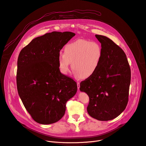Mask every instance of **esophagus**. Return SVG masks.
I'll return each mask as SVG.
<instances>
[{"instance_id":"1","label":"esophagus","mask_w":146,"mask_h":146,"mask_svg":"<svg viewBox=\"0 0 146 146\" xmlns=\"http://www.w3.org/2000/svg\"><path fill=\"white\" fill-rule=\"evenodd\" d=\"M77 85H78V89H80V82H77Z\"/></svg>"}]
</instances>
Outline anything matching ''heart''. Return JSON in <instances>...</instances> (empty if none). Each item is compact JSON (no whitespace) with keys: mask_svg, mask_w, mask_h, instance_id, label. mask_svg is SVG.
Segmentation results:
<instances>
[{"mask_svg":"<svg viewBox=\"0 0 146 146\" xmlns=\"http://www.w3.org/2000/svg\"><path fill=\"white\" fill-rule=\"evenodd\" d=\"M102 48L99 42L79 39L65 46L64 53L58 55V63L60 72L67 75L72 68L78 77L83 79L92 76L101 64Z\"/></svg>","mask_w":146,"mask_h":146,"instance_id":"heart-1","label":"heart"}]
</instances>
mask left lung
<instances>
[{
  "label": "left lung",
  "instance_id": "1",
  "mask_svg": "<svg viewBox=\"0 0 146 146\" xmlns=\"http://www.w3.org/2000/svg\"><path fill=\"white\" fill-rule=\"evenodd\" d=\"M101 43L103 57L99 68L80 84V91L87 94L88 114L101 121L113 119L127 105L131 70L126 55L106 36L95 35Z\"/></svg>",
  "mask_w": 146,
  "mask_h": 146
}]
</instances>
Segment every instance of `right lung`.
<instances>
[{"label": "right lung", "instance_id": "add662e5", "mask_svg": "<svg viewBox=\"0 0 146 146\" xmlns=\"http://www.w3.org/2000/svg\"><path fill=\"white\" fill-rule=\"evenodd\" d=\"M75 33L53 31L33 39L17 60L19 95L35 121L48 125L64 115L66 103L77 91L76 82L61 73L58 55Z\"/></svg>", "mask_w": 146, "mask_h": 146}]
</instances>
